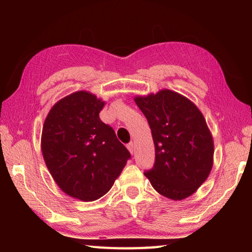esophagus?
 Here are the masks:
<instances>
[{"mask_svg":"<svg viewBox=\"0 0 252 252\" xmlns=\"http://www.w3.org/2000/svg\"><path fill=\"white\" fill-rule=\"evenodd\" d=\"M126 148H127V150L130 151L131 155H133V152H134V144H133V142H130V143H127Z\"/></svg>","mask_w":252,"mask_h":252,"instance_id":"1","label":"esophagus"}]
</instances>
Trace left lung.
I'll use <instances>...</instances> for the list:
<instances>
[{
  "instance_id": "left-lung-1",
  "label": "left lung",
  "mask_w": 252,
  "mask_h": 252,
  "mask_svg": "<svg viewBox=\"0 0 252 252\" xmlns=\"http://www.w3.org/2000/svg\"><path fill=\"white\" fill-rule=\"evenodd\" d=\"M135 103L147 118L156 149L155 164L144 176L163 197H189L212 168L213 141L202 113L170 90L138 96Z\"/></svg>"
}]
</instances>
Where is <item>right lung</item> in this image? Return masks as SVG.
Here are the masks:
<instances>
[{
    "mask_svg": "<svg viewBox=\"0 0 252 252\" xmlns=\"http://www.w3.org/2000/svg\"><path fill=\"white\" fill-rule=\"evenodd\" d=\"M104 102L85 91L59 101L45 119L42 153L51 176L71 197L93 201L120 176L130 152L99 117Z\"/></svg>",
    "mask_w": 252,
    "mask_h": 252,
    "instance_id": "1",
    "label": "right lung"
}]
</instances>
